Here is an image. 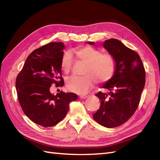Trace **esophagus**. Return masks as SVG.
Returning a JSON list of instances; mask_svg holds the SVG:
<instances>
[{
	"mask_svg": "<svg viewBox=\"0 0 160 160\" xmlns=\"http://www.w3.org/2000/svg\"><path fill=\"white\" fill-rule=\"evenodd\" d=\"M88 97H89V96L87 95H80V96H79V98L81 99H84L88 98Z\"/></svg>",
	"mask_w": 160,
	"mask_h": 160,
	"instance_id": "obj_1",
	"label": "esophagus"
}]
</instances>
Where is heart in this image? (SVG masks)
I'll return each instance as SVG.
<instances>
[{
    "mask_svg": "<svg viewBox=\"0 0 160 160\" xmlns=\"http://www.w3.org/2000/svg\"><path fill=\"white\" fill-rule=\"evenodd\" d=\"M77 60L83 62L86 67L84 77H72L67 81V88L77 94L84 95L96 83H104L109 81L114 75L116 62L109 53L96 48L87 46L74 50ZM72 65V58L69 52H65L61 58V67L65 74L70 72Z\"/></svg>",
    "mask_w": 160,
    "mask_h": 160,
    "instance_id": "obj_1",
    "label": "heart"
}]
</instances>
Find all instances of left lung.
Masks as SVG:
<instances>
[{
    "label": "left lung",
    "instance_id": "1",
    "mask_svg": "<svg viewBox=\"0 0 160 160\" xmlns=\"http://www.w3.org/2000/svg\"><path fill=\"white\" fill-rule=\"evenodd\" d=\"M103 47L114 57L116 68L113 77L103 86L108 93L99 91L95 95L101 105L93 118L99 124L111 128L126 122L136 111L146 83V71L139 55L120 41L108 39Z\"/></svg>",
    "mask_w": 160,
    "mask_h": 160
}]
</instances>
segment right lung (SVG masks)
<instances>
[{
    "label": "right lung",
    "mask_w": 160,
    "mask_h": 160,
    "mask_svg": "<svg viewBox=\"0 0 160 160\" xmlns=\"http://www.w3.org/2000/svg\"><path fill=\"white\" fill-rule=\"evenodd\" d=\"M64 43L51 42L33 51L16 79L17 97L23 112L42 127H52L68 112L69 104L77 99L73 93H50L52 84L62 87L61 61Z\"/></svg>",
    "instance_id": "obj_1"
}]
</instances>
